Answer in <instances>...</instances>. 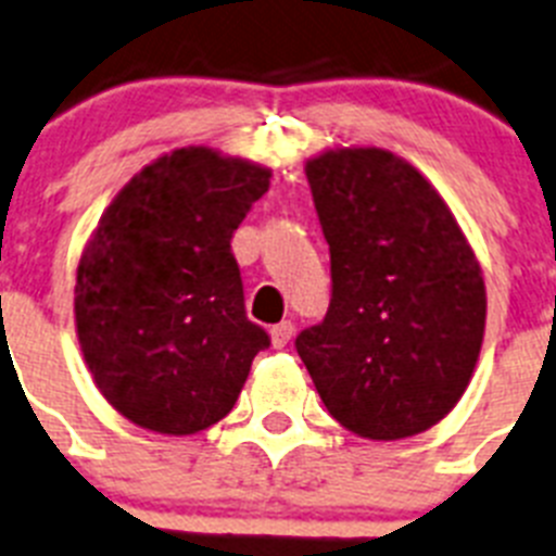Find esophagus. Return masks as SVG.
I'll list each match as a JSON object with an SVG mask.
<instances>
[{"mask_svg": "<svg viewBox=\"0 0 556 556\" xmlns=\"http://www.w3.org/2000/svg\"><path fill=\"white\" fill-rule=\"evenodd\" d=\"M291 336H293V321H279V325L270 328V344H274V348H286V344L291 342Z\"/></svg>", "mask_w": 556, "mask_h": 556, "instance_id": "esophagus-1", "label": "esophagus"}]
</instances>
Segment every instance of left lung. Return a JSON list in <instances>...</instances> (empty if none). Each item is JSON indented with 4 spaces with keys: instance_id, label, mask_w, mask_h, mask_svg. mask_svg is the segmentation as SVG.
<instances>
[{
    "instance_id": "8db88e82",
    "label": "left lung",
    "mask_w": 556,
    "mask_h": 556,
    "mask_svg": "<svg viewBox=\"0 0 556 556\" xmlns=\"http://www.w3.org/2000/svg\"><path fill=\"white\" fill-rule=\"evenodd\" d=\"M305 175L330 245V307L296 353L344 429L418 435L472 379L486 325L478 260L441 194L393 152L328 149Z\"/></svg>"
}]
</instances>
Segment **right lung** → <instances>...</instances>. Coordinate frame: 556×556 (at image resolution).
Returning <instances> with one entry per match:
<instances>
[{"mask_svg": "<svg viewBox=\"0 0 556 556\" xmlns=\"http://www.w3.org/2000/svg\"><path fill=\"white\" fill-rule=\"evenodd\" d=\"M270 172L206 147L129 180L78 263L76 328L98 390L129 421L191 435L226 418L270 344L245 316L231 237Z\"/></svg>", "mask_w": 556, "mask_h": 556, "instance_id": "add662e5", "label": "right lung"}]
</instances>
